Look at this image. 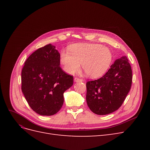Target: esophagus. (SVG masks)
Returning a JSON list of instances; mask_svg holds the SVG:
<instances>
[{
    "mask_svg": "<svg viewBox=\"0 0 150 150\" xmlns=\"http://www.w3.org/2000/svg\"><path fill=\"white\" fill-rule=\"evenodd\" d=\"M83 80L82 79H80L78 78H74V82H82Z\"/></svg>",
    "mask_w": 150,
    "mask_h": 150,
    "instance_id": "obj_1",
    "label": "esophagus"
}]
</instances>
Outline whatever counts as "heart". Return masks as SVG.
I'll return each instance as SVG.
<instances>
[{"label":"heart","mask_w":150,"mask_h":150,"mask_svg":"<svg viewBox=\"0 0 150 150\" xmlns=\"http://www.w3.org/2000/svg\"><path fill=\"white\" fill-rule=\"evenodd\" d=\"M69 52L61 51L60 62L69 74L78 72L81 64L86 76L96 78L104 74L112 61L110 50L98 44H75L69 47Z\"/></svg>","instance_id":"1"}]
</instances>
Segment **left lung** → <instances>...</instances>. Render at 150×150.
<instances>
[{
    "instance_id": "left-lung-1",
    "label": "left lung",
    "mask_w": 150,
    "mask_h": 150,
    "mask_svg": "<svg viewBox=\"0 0 150 150\" xmlns=\"http://www.w3.org/2000/svg\"><path fill=\"white\" fill-rule=\"evenodd\" d=\"M132 70L126 56L116 59L101 78L86 83V102L99 115H106L121 107L132 84Z\"/></svg>"
}]
</instances>
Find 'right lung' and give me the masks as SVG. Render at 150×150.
I'll return each mask as SVG.
<instances>
[{"mask_svg":"<svg viewBox=\"0 0 150 150\" xmlns=\"http://www.w3.org/2000/svg\"><path fill=\"white\" fill-rule=\"evenodd\" d=\"M60 66V54L51 44L36 50L27 59L21 73L22 91L32 110L51 116L61 110L63 94L73 84V76Z\"/></svg>","mask_w":150,"mask_h":150,"instance_id":"obj_1","label":"right lung"}]
</instances>
